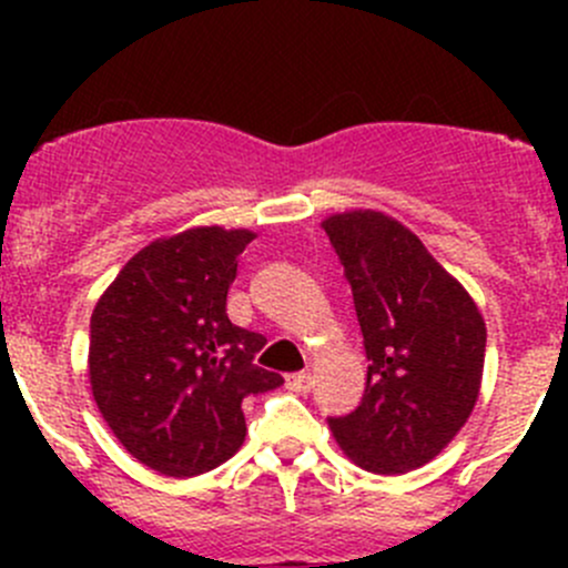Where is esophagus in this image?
Listing matches in <instances>:
<instances>
[{"label":"esophagus","instance_id":"obj_1","mask_svg":"<svg viewBox=\"0 0 568 568\" xmlns=\"http://www.w3.org/2000/svg\"><path fill=\"white\" fill-rule=\"evenodd\" d=\"M285 385H288V390H294V393H311L313 390V374H305V371H302V374H288L285 376Z\"/></svg>","mask_w":568,"mask_h":568}]
</instances>
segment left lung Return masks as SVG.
<instances>
[{"instance_id":"8db88e82","label":"left lung","mask_w":568,"mask_h":568,"mask_svg":"<svg viewBox=\"0 0 568 568\" xmlns=\"http://www.w3.org/2000/svg\"><path fill=\"white\" fill-rule=\"evenodd\" d=\"M321 227L352 285L371 359L363 404L329 417L332 437L357 467L404 475L443 454L473 415L484 379V316L393 216L354 209Z\"/></svg>"}]
</instances>
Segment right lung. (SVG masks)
Masks as SVG:
<instances>
[{
    "mask_svg": "<svg viewBox=\"0 0 568 568\" xmlns=\"http://www.w3.org/2000/svg\"><path fill=\"white\" fill-rule=\"evenodd\" d=\"M247 227L200 225L142 247L90 316V387L118 443L156 473L192 478L244 443L242 400L283 376L252 363L266 337L227 318Z\"/></svg>",
    "mask_w": 568,
    "mask_h": 568,
    "instance_id": "right-lung-1",
    "label": "right lung"
}]
</instances>
